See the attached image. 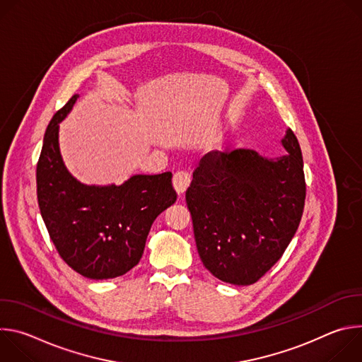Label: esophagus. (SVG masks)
Segmentation results:
<instances>
[{
    "instance_id": "1",
    "label": "esophagus",
    "mask_w": 362,
    "mask_h": 362,
    "mask_svg": "<svg viewBox=\"0 0 362 362\" xmlns=\"http://www.w3.org/2000/svg\"><path fill=\"white\" fill-rule=\"evenodd\" d=\"M190 185V175L187 172H177L173 176V187L177 194H183Z\"/></svg>"
}]
</instances>
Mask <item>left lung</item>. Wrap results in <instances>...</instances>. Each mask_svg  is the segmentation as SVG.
I'll use <instances>...</instances> for the list:
<instances>
[{"label":"left lung","mask_w":362,"mask_h":362,"mask_svg":"<svg viewBox=\"0 0 362 362\" xmlns=\"http://www.w3.org/2000/svg\"><path fill=\"white\" fill-rule=\"evenodd\" d=\"M286 153L268 159L249 148L211 151L193 172L186 203L200 259L214 276L252 285L284 255L305 204L302 151L286 129Z\"/></svg>","instance_id":"left-lung-1"}]
</instances>
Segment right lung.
Listing matches in <instances>:
<instances>
[{
	"mask_svg": "<svg viewBox=\"0 0 362 362\" xmlns=\"http://www.w3.org/2000/svg\"><path fill=\"white\" fill-rule=\"evenodd\" d=\"M80 95L51 119L37 165V199L63 261L90 279L122 276L136 267L150 228L176 202L172 173L133 175L122 185H84L66 168L60 123Z\"/></svg>",
	"mask_w": 362,
	"mask_h": 362,
	"instance_id": "right-lung-1",
	"label": "right lung"
}]
</instances>
